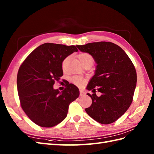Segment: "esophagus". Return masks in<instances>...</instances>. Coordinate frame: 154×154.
<instances>
[{"label":"esophagus","instance_id":"1","mask_svg":"<svg viewBox=\"0 0 154 154\" xmlns=\"http://www.w3.org/2000/svg\"><path fill=\"white\" fill-rule=\"evenodd\" d=\"M79 93H80V96H83V95H84V94H85V92H84L83 90H81V89L79 91Z\"/></svg>","mask_w":154,"mask_h":154}]
</instances>
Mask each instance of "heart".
<instances>
[{"label":"heart","mask_w":154,"mask_h":154,"mask_svg":"<svg viewBox=\"0 0 154 154\" xmlns=\"http://www.w3.org/2000/svg\"><path fill=\"white\" fill-rule=\"evenodd\" d=\"M78 57H79L80 61L81 63H83V62L87 61H93V57L91 55L88 53H81L78 55ZM69 58L66 57L65 58L63 61H62V67L64 69L65 67V65H66L67 61H68ZM71 81L74 84L76 85L77 86H83V85L85 83V80L83 79L82 77H78V76H74L71 78Z\"/></svg>","instance_id":"b5f03b06"}]
</instances>
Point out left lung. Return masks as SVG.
I'll list each match as a JSON object with an SVG mask.
<instances>
[{
  "label": "left lung",
  "instance_id": "obj_1",
  "mask_svg": "<svg viewBox=\"0 0 154 154\" xmlns=\"http://www.w3.org/2000/svg\"><path fill=\"white\" fill-rule=\"evenodd\" d=\"M83 52L92 55L97 64L94 76L87 89L92 104L86 112L97 122L111 124L128 109L133 100L137 75L134 65L119 45L107 42H98L77 45ZM102 93L97 97L96 90Z\"/></svg>",
  "mask_w": 154,
  "mask_h": 154
}]
</instances>
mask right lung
Masks as SVG:
<instances>
[{
	"instance_id": "add662e5",
	"label": "right lung",
	"mask_w": 154,
	"mask_h": 154,
	"mask_svg": "<svg viewBox=\"0 0 154 154\" xmlns=\"http://www.w3.org/2000/svg\"><path fill=\"white\" fill-rule=\"evenodd\" d=\"M78 50L75 45L45 43L32 52L19 68L17 89L20 105L32 122L50 128L67 116L69 106L79 96L69 83L60 92L53 85L63 76L62 61Z\"/></svg>"
}]
</instances>
